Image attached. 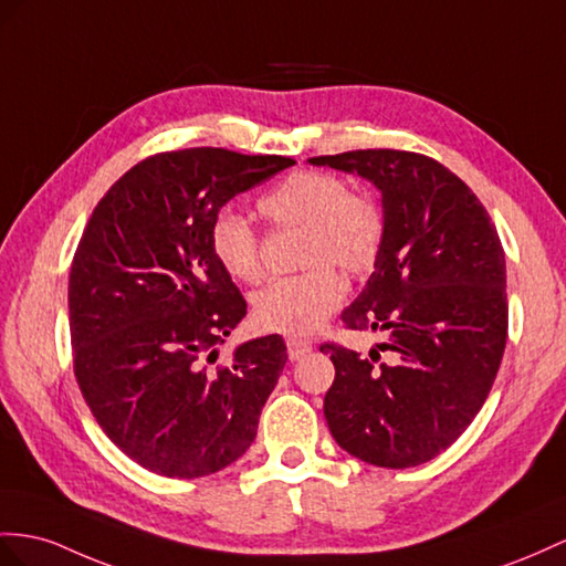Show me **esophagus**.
Wrapping results in <instances>:
<instances>
[{"label":"esophagus","mask_w":566,"mask_h":566,"mask_svg":"<svg viewBox=\"0 0 566 566\" xmlns=\"http://www.w3.org/2000/svg\"><path fill=\"white\" fill-rule=\"evenodd\" d=\"M311 349H313V346L308 342L294 339V337L286 339V354H289V358H292V360H298V358H303L306 354H311Z\"/></svg>","instance_id":"1"}]
</instances>
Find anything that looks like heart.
<instances>
[{"label":"heart","instance_id":"1","mask_svg":"<svg viewBox=\"0 0 566 566\" xmlns=\"http://www.w3.org/2000/svg\"><path fill=\"white\" fill-rule=\"evenodd\" d=\"M258 210L272 224L303 229L298 263L308 268L270 282L255 296V323L289 337L311 335L344 298L346 282L335 265L354 277L375 265L385 239V212L370 193L349 191L337 174L315 169L289 174L258 200ZM210 249L229 277H263L258 234L237 210L214 214Z\"/></svg>","mask_w":566,"mask_h":566}]
</instances>
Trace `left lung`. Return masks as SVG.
Returning <instances> with one entry per match:
<instances>
[{"instance_id":"1","label":"left lung","mask_w":566,"mask_h":566,"mask_svg":"<svg viewBox=\"0 0 566 566\" xmlns=\"http://www.w3.org/2000/svg\"><path fill=\"white\" fill-rule=\"evenodd\" d=\"M308 163L368 179L385 212L375 272L342 321L387 339L368 356L321 346L335 364L329 432L373 467H418L471 426L500 370L510 308L497 229L471 188L432 157L380 148Z\"/></svg>"}]
</instances>
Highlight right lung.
I'll return each instance as SVG.
<instances>
[{"instance_id":"add662e5","label":"right lung","mask_w":566,"mask_h":566,"mask_svg":"<svg viewBox=\"0 0 566 566\" xmlns=\"http://www.w3.org/2000/svg\"><path fill=\"white\" fill-rule=\"evenodd\" d=\"M292 165L224 148L159 153L93 210L69 274L74 373L97 426L138 467L210 475L255 440L286 344L251 339L208 366L245 315L210 224L237 193Z\"/></svg>"}]
</instances>
